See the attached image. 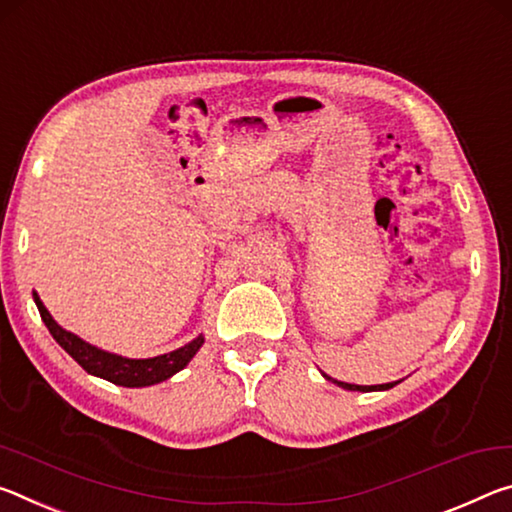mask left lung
Wrapping results in <instances>:
<instances>
[{
  "mask_svg": "<svg viewBox=\"0 0 512 512\" xmlns=\"http://www.w3.org/2000/svg\"><path fill=\"white\" fill-rule=\"evenodd\" d=\"M322 376H324L326 381H331V383H335V385H340V388H345V390H356V392H376V390H390V388H395V385L399 383V381H392V383H381V385H356V383L335 381V379H331L329 374H324V372H322Z\"/></svg>",
  "mask_w": 512,
  "mask_h": 512,
  "instance_id": "8db88e82",
  "label": "left lung"
}]
</instances>
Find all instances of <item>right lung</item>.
<instances>
[{
  "instance_id": "1",
  "label": "right lung",
  "mask_w": 512,
  "mask_h": 512,
  "mask_svg": "<svg viewBox=\"0 0 512 512\" xmlns=\"http://www.w3.org/2000/svg\"><path fill=\"white\" fill-rule=\"evenodd\" d=\"M33 301H36L40 317H43L52 338L67 351V354L77 360L83 370L115 385H124V388H147V385L167 381L170 376L181 372L183 367L190 363L192 356L201 349V345H204V335H197V338L190 340L188 345L154 358H127L120 354H111V351L90 345V342L81 340L79 335L63 329V326L49 315L45 304L38 297V292H33Z\"/></svg>"
}]
</instances>
